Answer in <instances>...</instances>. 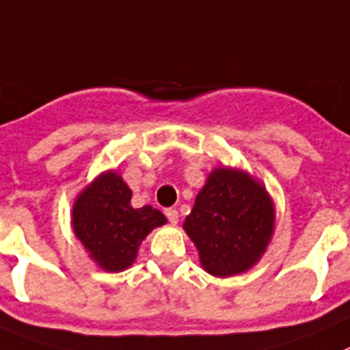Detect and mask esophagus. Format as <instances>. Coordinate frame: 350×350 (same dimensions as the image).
Wrapping results in <instances>:
<instances>
[{"label":"esophagus","instance_id":"obj_1","mask_svg":"<svg viewBox=\"0 0 350 350\" xmlns=\"http://www.w3.org/2000/svg\"><path fill=\"white\" fill-rule=\"evenodd\" d=\"M165 215H167V218H169V221H171V224H178V220H179L178 209H174V208L165 209Z\"/></svg>","mask_w":350,"mask_h":350}]
</instances>
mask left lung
<instances>
[{
	"label": "left lung",
	"mask_w": 350,
	"mask_h": 350,
	"mask_svg": "<svg viewBox=\"0 0 350 350\" xmlns=\"http://www.w3.org/2000/svg\"><path fill=\"white\" fill-rule=\"evenodd\" d=\"M183 227L206 271L232 276L260 259L275 227V209L262 185L221 167L209 174Z\"/></svg>",
	"instance_id": "left-lung-1"
}]
</instances>
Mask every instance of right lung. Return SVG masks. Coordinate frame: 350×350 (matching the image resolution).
<instances>
[{
  "instance_id": "1",
  "label": "right lung",
  "mask_w": 350,
  "mask_h": 350,
  "mask_svg": "<svg viewBox=\"0 0 350 350\" xmlns=\"http://www.w3.org/2000/svg\"><path fill=\"white\" fill-rule=\"evenodd\" d=\"M132 190L116 172H105L77 197L72 226L105 271H121L135 260L142 239L167 218L153 206L135 209Z\"/></svg>"
}]
</instances>
